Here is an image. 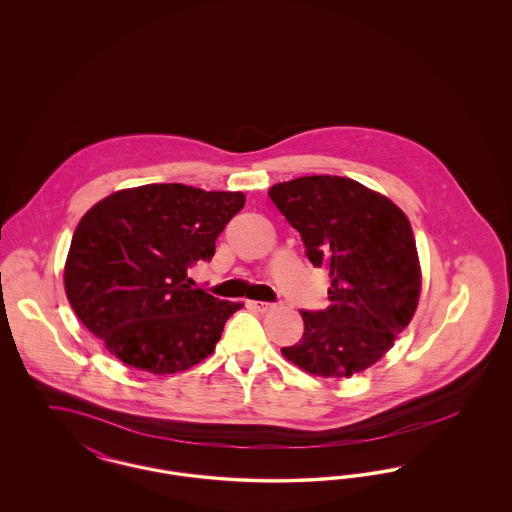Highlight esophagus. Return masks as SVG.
Returning a JSON list of instances; mask_svg holds the SVG:
<instances>
[{"label": "esophagus", "instance_id": "obj_1", "mask_svg": "<svg viewBox=\"0 0 512 512\" xmlns=\"http://www.w3.org/2000/svg\"><path fill=\"white\" fill-rule=\"evenodd\" d=\"M247 307H251V309H255L259 313H268V311L274 309L272 303H265V301H247Z\"/></svg>", "mask_w": 512, "mask_h": 512}]
</instances>
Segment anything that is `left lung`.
Returning <instances> with one entry per match:
<instances>
[{
  "label": "left lung",
  "instance_id": "1",
  "mask_svg": "<svg viewBox=\"0 0 512 512\" xmlns=\"http://www.w3.org/2000/svg\"><path fill=\"white\" fill-rule=\"evenodd\" d=\"M268 195L301 234L309 261L330 272V305L301 311L303 338L282 355L320 378L363 372L390 351L418 307L411 222L386 195L343 176H301Z\"/></svg>",
  "mask_w": 512,
  "mask_h": 512
}]
</instances>
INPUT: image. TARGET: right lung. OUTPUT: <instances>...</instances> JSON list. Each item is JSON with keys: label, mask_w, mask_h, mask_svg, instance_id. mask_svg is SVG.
Masks as SVG:
<instances>
[{"label": "right lung", "mask_w": 512, "mask_h": 512, "mask_svg": "<svg viewBox=\"0 0 512 512\" xmlns=\"http://www.w3.org/2000/svg\"><path fill=\"white\" fill-rule=\"evenodd\" d=\"M242 192L146 184L98 201L74 230L65 293L76 317L124 365L174 374L207 359L242 303L192 290Z\"/></svg>", "instance_id": "add662e5"}]
</instances>
